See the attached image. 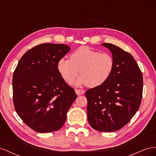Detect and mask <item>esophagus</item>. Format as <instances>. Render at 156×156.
Returning <instances> with one entry per match:
<instances>
[{
	"mask_svg": "<svg viewBox=\"0 0 156 156\" xmlns=\"http://www.w3.org/2000/svg\"><path fill=\"white\" fill-rule=\"evenodd\" d=\"M75 93H76L77 95H83V94L84 93V91L83 90L75 89Z\"/></svg>",
	"mask_w": 156,
	"mask_h": 156,
	"instance_id": "esophagus-1",
	"label": "esophagus"
}]
</instances>
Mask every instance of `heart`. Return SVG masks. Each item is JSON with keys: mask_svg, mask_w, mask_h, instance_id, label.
Masks as SVG:
<instances>
[{"mask_svg": "<svg viewBox=\"0 0 156 156\" xmlns=\"http://www.w3.org/2000/svg\"><path fill=\"white\" fill-rule=\"evenodd\" d=\"M115 66L113 56L108 53H101L88 46L80 47L70 55V59L62 58L57 64L61 76L68 83H72L79 73L81 74L77 85L88 84L97 87L110 77Z\"/></svg>", "mask_w": 156, "mask_h": 156, "instance_id": "heart-1", "label": "heart"}]
</instances>
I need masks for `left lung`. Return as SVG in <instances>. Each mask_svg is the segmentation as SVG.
<instances>
[{
  "mask_svg": "<svg viewBox=\"0 0 156 156\" xmlns=\"http://www.w3.org/2000/svg\"><path fill=\"white\" fill-rule=\"evenodd\" d=\"M101 45L111 52L115 66L105 83L87 90V116L93 129L112 132L126 126L138 111L143 79L131 54L111 44Z\"/></svg>",
  "mask_w": 156,
  "mask_h": 156,
  "instance_id": "left-lung-1",
  "label": "left lung"
}]
</instances>
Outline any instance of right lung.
<instances>
[{"label":"right lung","mask_w":156,"mask_h":156,"mask_svg":"<svg viewBox=\"0 0 156 156\" xmlns=\"http://www.w3.org/2000/svg\"><path fill=\"white\" fill-rule=\"evenodd\" d=\"M69 51L64 44L38 45L23 55L13 72L16 111L26 125L38 133L59 130L77 98L57 68L58 60Z\"/></svg>","instance_id":"1"}]
</instances>
